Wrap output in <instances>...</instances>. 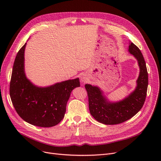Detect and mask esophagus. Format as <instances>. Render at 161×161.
<instances>
[{
  "label": "esophagus",
  "mask_w": 161,
  "mask_h": 161,
  "mask_svg": "<svg viewBox=\"0 0 161 161\" xmlns=\"http://www.w3.org/2000/svg\"><path fill=\"white\" fill-rule=\"evenodd\" d=\"M81 78V81H82V82H84V83L87 82V80H88V78H87V76H86V75H84V74H83V75H81V78Z\"/></svg>",
  "instance_id": "obj_1"
}]
</instances>
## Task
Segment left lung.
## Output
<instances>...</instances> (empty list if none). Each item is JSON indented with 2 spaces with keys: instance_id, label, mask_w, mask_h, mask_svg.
<instances>
[{
  "instance_id": "8db88e82",
  "label": "left lung",
  "mask_w": 161,
  "mask_h": 161,
  "mask_svg": "<svg viewBox=\"0 0 161 161\" xmlns=\"http://www.w3.org/2000/svg\"><path fill=\"white\" fill-rule=\"evenodd\" d=\"M129 52L138 61L140 73L135 89L123 99L113 102L104 95L97 86L86 84L89 98L90 114L95 119L104 125H116L130 119L136 115L144 104L148 86L146 64L140 49L129 42Z\"/></svg>"
}]
</instances>
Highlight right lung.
I'll list each match as a JSON object with an SVG mask.
<instances>
[{
	"label": "right lung",
	"instance_id": "add662e5",
	"mask_svg": "<svg viewBox=\"0 0 161 161\" xmlns=\"http://www.w3.org/2000/svg\"><path fill=\"white\" fill-rule=\"evenodd\" d=\"M16 55L10 85V95L15 111L32 125L51 127L61 122L72 90L80 86L79 78L56 83L47 87L32 83L25 72V49Z\"/></svg>",
	"mask_w": 161,
	"mask_h": 161
}]
</instances>
